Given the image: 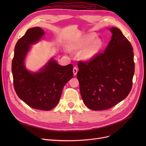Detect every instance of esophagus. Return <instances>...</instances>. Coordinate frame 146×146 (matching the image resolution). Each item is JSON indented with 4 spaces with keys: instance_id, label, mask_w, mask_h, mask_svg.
I'll return each mask as SVG.
<instances>
[{
    "instance_id": "obj_1",
    "label": "esophagus",
    "mask_w": 146,
    "mask_h": 146,
    "mask_svg": "<svg viewBox=\"0 0 146 146\" xmlns=\"http://www.w3.org/2000/svg\"><path fill=\"white\" fill-rule=\"evenodd\" d=\"M77 72H78L77 68V67H74V68H73V73H74V76H76Z\"/></svg>"
}]
</instances>
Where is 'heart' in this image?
Listing matches in <instances>:
<instances>
[{"mask_svg":"<svg viewBox=\"0 0 146 146\" xmlns=\"http://www.w3.org/2000/svg\"><path fill=\"white\" fill-rule=\"evenodd\" d=\"M94 35H90L89 36L83 38L79 42L78 47L80 48H84L88 45L81 53L80 56L83 60H88L93 58L102 47L103 42L102 39L100 38H96L93 41L92 40L94 39Z\"/></svg>","mask_w":146,"mask_h":146,"instance_id":"obj_1","label":"heart"}]
</instances>
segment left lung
Here are the masks:
<instances>
[{"instance_id": "left-lung-1", "label": "left lung", "mask_w": 146, "mask_h": 146, "mask_svg": "<svg viewBox=\"0 0 146 146\" xmlns=\"http://www.w3.org/2000/svg\"><path fill=\"white\" fill-rule=\"evenodd\" d=\"M110 30L112 36L104 52L78 63L77 77L83 101L96 111L108 109L126 98L133 83V47L120 30Z\"/></svg>"}]
</instances>
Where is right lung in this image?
<instances>
[{"mask_svg": "<svg viewBox=\"0 0 146 146\" xmlns=\"http://www.w3.org/2000/svg\"><path fill=\"white\" fill-rule=\"evenodd\" d=\"M44 33L38 27L27 30L15 46L11 70L17 96L30 107L48 111L58 104L63 87L74 74L71 64L61 66L54 58L38 72L26 69L24 61L31 45L38 42Z\"/></svg>", "mask_w": 146, "mask_h": 146, "instance_id": "right-lung-1", "label": "right lung"}]
</instances>
